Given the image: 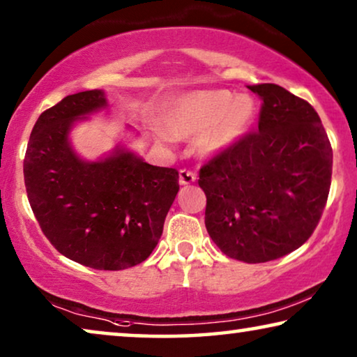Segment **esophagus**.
<instances>
[{"mask_svg": "<svg viewBox=\"0 0 357 357\" xmlns=\"http://www.w3.org/2000/svg\"><path fill=\"white\" fill-rule=\"evenodd\" d=\"M197 179V174L194 172H190V169H179V184L181 185H188V184H192L195 183Z\"/></svg>", "mask_w": 357, "mask_h": 357, "instance_id": "1", "label": "esophagus"}]
</instances>
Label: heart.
<instances>
[{
    "label": "heart",
    "instance_id": "b5f03b06",
    "mask_svg": "<svg viewBox=\"0 0 357 357\" xmlns=\"http://www.w3.org/2000/svg\"><path fill=\"white\" fill-rule=\"evenodd\" d=\"M255 105L247 96L231 91H195L179 98L167 116V130L174 137L199 136L197 151L216 155L245 135L253 123Z\"/></svg>",
    "mask_w": 357,
    "mask_h": 357
}]
</instances>
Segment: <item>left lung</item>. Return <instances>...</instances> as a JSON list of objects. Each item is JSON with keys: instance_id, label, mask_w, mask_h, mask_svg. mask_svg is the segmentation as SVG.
<instances>
[{"instance_id": "obj_1", "label": "left lung", "mask_w": 357, "mask_h": 357, "mask_svg": "<svg viewBox=\"0 0 357 357\" xmlns=\"http://www.w3.org/2000/svg\"><path fill=\"white\" fill-rule=\"evenodd\" d=\"M261 98L258 131L204 163L205 226L229 258L266 263L314 232L332 183V146L317 112L274 83L252 84Z\"/></svg>"}]
</instances>
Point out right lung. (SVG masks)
<instances>
[{
    "label": "right lung",
    "mask_w": 357,
    "mask_h": 357,
    "mask_svg": "<svg viewBox=\"0 0 357 357\" xmlns=\"http://www.w3.org/2000/svg\"><path fill=\"white\" fill-rule=\"evenodd\" d=\"M105 105L102 89H91L43 112L26 146L24 179L36 221L57 252L88 268L120 271L157 247L179 174L121 146L98 162L79 158L68 132Z\"/></svg>",
    "instance_id": "add662e5"
}]
</instances>
